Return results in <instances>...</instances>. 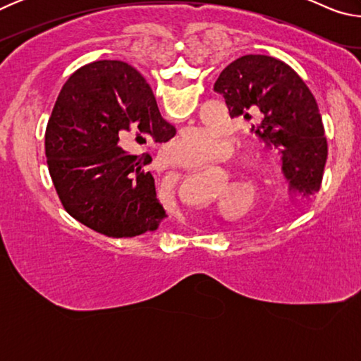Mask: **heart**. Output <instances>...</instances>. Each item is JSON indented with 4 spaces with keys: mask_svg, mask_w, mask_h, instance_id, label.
Instances as JSON below:
<instances>
[{
    "mask_svg": "<svg viewBox=\"0 0 361 361\" xmlns=\"http://www.w3.org/2000/svg\"><path fill=\"white\" fill-rule=\"evenodd\" d=\"M231 140L212 127H189L167 146V154L175 166L183 169H199L231 152ZM259 159H256L255 156ZM252 173H259L261 154H252Z\"/></svg>",
    "mask_w": 361,
    "mask_h": 361,
    "instance_id": "b5f03b06",
    "label": "heart"
}]
</instances>
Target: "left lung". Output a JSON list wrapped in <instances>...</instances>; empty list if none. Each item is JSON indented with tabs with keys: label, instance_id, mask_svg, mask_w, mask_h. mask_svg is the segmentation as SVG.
Segmentation results:
<instances>
[{
	"label": "left lung",
	"instance_id": "obj_1",
	"mask_svg": "<svg viewBox=\"0 0 361 361\" xmlns=\"http://www.w3.org/2000/svg\"><path fill=\"white\" fill-rule=\"evenodd\" d=\"M213 89L224 97L231 118L255 119V135L280 152L293 194L319 192L328 156L325 129L312 92L291 66L248 54L226 66Z\"/></svg>",
	"mask_w": 361,
	"mask_h": 361
}]
</instances>
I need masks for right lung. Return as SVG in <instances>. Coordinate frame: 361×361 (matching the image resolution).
<instances>
[{"label":"right lung","instance_id":"right-lung-1","mask_svg":"<svg viewBox=\"0 0 361 361\" xmlns=\"http://www.w3.org/2000/svg\"><path fill=\"white\" fill-rule=\"evenodd\" d=\"M175 133L133 66L121 60L81 66L63 84L46 127L47 167L63 209L114 239L156 231L166 212L145 170L151 159L121 146L132 135L166 143Z\"/></svg>","mask_w":361,"mask_h":361}]
</instances>
